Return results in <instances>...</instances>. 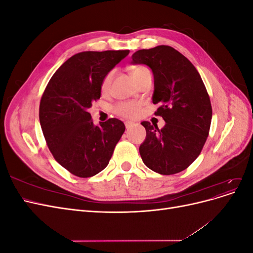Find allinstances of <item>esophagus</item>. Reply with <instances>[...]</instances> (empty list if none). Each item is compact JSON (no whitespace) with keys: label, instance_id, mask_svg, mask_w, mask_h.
<instances>
[{"label":"esophagus","instance_id":"1","mask_svg":"<svg viewBox=\"0 0 253 253\" xmlns=\"http://www.w3.org/2000/svg\"><path fill=\"white\" fill-rule=\"evenodd\" d=\"M125 125H126V128H131V127H133L135 126L134 122H131V121H126Z\"/></svg>","mask_w":253,"mask_h":253}]
</instances>
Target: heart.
<instances>
[{
  "label": "heart",
  "mask_w": 253,
  "mask_h": 253,
  "mask_svg": "<svg viewBox=\"0 0 253 253\" xmlns=\"http://www.w3.org/2000/svg\"><path fill=\"white\" fill-rule=\"evenodd\" d=\"M131 74H132L133 79L136 82L137 80L140 79L143 75L151 74V73H150L148 67H145L143 65H136L131 68ZM112 76H113V73L111 72L106 75L104 79L102 80L101 89L103 91H105L109 88L111 80H112ZM113 111L115 114L118 115V116H120V117L127 118V119H134L140 114V105L137 102H119L114 106Z\"/></svg>",
  "instance_id": "obj_1"
}]
</instances>
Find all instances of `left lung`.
Returning <instances> with one entry per match:
<instances>
[{"label":"left lung","instance_id":"obj_1","mask_svg":"<svg viewBox=\"0 0 253 253\" xmlns=\"http://www.w3.org/2000/svg\"><path fill=\"white\" fill-rule=\"evenodd\" d=\"M133 64L148 65L154 75L152 101L166 121L159 129L149 121L139 153L149 169L163 175L179 173L201 154L209 135L212 108L201 75L179 51L168 45L133 53Z\"/></svg>","mask_w":253,"mask_h":253}]
</instances>
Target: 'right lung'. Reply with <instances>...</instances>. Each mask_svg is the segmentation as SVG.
Returning a JSON list of instances; mask_svg holds the SVG:
<instances>
[{
	"mask_svg": "<svg viewBox=\"0 0 253 253\" xmlns=\"http://www.w3.org/2000/svg\"><path fill=\"white\" fill-rule=\"evenodd\" d=\"M129 50L82 51L61 65L42 95L39 118L57 162L78 177H91L109 165L125 124L111 118L94 126L87 109L101 96V83Z\"/></svg>",
	"mask_w": 253,
	"mask_h": 253,
	"instance_id": "1",
	"label": "right lung"
}]
</instances>
